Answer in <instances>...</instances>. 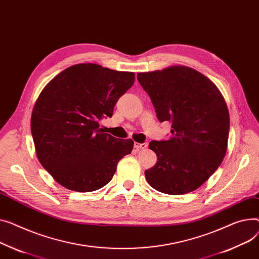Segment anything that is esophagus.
I'll return each mask as SVG.
<instances>
[{
    "instance_id": "esophagus-1",
    "label": "esophagus",
    "mask_w": 259,
    "mask_h": 259,
    "mask_svg": "<svg viewBox=\"0 0 259 259\" xmlns=\"http://www.w3.org/2000/svg\"><path fill=\"white\" fill-rule=\"evenodd\" d=\"M148 147V144L147 143H144V144H140V143H134V148L136 149V150H144V149H146Z\"/></svg>"
}]
</instances>
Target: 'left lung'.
<instances>
[{"instance_id": "8db88e82", "label": "left lung", "mask_w": 259, "mask_h": 259, "mask_svg": "<svg viewBox=\"0 0 259 259\" xmlns=\"http://www.w3.org/2000/svg\"><path fill=\"white\" fill-rule=\"evenodd\" d=\"M160 122L171 123V137L152 141L157 162L146 169L148 183L167 195L194 192L214 173L225 157L230 118L217 85L192 67L171 65L139 73Z\"/></svg>"}]
</instances>
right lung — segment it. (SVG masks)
<instances>
[{
    "label": "right lung",
    "mask_w": 259,
    "mask_h": 259,
    "mask_svg": "<svg viewBox=\"0 0 259 259\" xmlns=\"http://www.w3.org/2000/svg\"><path fill=\"white\" fill-rule=\"evenodd\" d=\"M134 80L132 72L79 63L45 86L32 110L31 132L40 164L60 185L74 192L97 191L131 153L133 141L104 133L100 119L112 116Z\"/></svg>",
    "instance_id": "obj_1"
}]
</instances>
